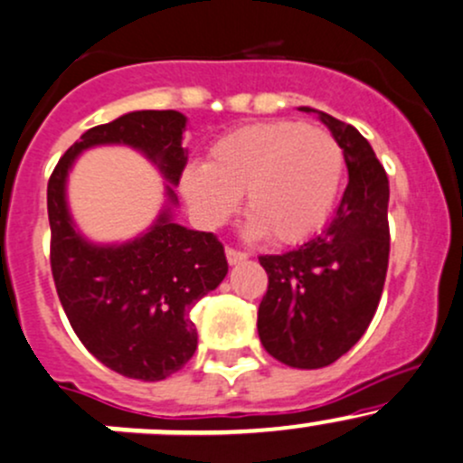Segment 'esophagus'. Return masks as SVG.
<instances>
[{
	"mask_svg": "<svg viewBox=\"0 0 463 463\" xmlns=\"http://www.w3.org/2000/svg\"><path fill=\"white\" fill-rule=\"evenodd\" d=\"M226 259H228V263H231V266H235V263L246 261L248 255H246V252H241V250H235V248H226Z\"/></svg>",
	"mask_w": 463,
	"mask_h": 463,
	"instance_id": "34e87169",
	"label": "esophagus"
}]
</instances>
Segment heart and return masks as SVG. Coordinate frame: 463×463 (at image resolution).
<instances>
[{
    "label": "heart",
    "instance_id": "heart-1",
    "mask_svg": "<svg viewBox=\"0 0 463 463\" xmlns=\"http://www.w3.org/2000/svg\"><path fill=\"white\" fill-rule=\"evenodd\" d=\"M345 154L329 131L294 120L232 129L213 142L208 162L189 165L182 193L193 215L215 228L243 193L246 235L298 243L323 226L336 202Z\"/></svg>",
    "mask_w": 463,
    "mask_h": 463
}]
</instances>
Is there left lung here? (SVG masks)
<instances>
[{
  "instance_id": "1",
  "label": "left lung",
  "mask_w": 463,
  "mask_h": 463,
  "mask_svg": "<svg viewBox=\"0 0 463 463\" xmlns=\"http://www.w3.org/2000/svg\"><path fill=\"white\" fill-rule=\"evenodd\" d=\"M340 142L349 182L332 222L303 246L263 255L268 292L257 329L266 352L297 369L336 363L372 323L389 266V180L352 125L312 108Z\"/></svg>"
}]
</instances>
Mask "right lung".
<instances>
[{"instance_id":"obj_1","label":"right lung","mask_w":463,"mask_h":463,"mask_svg":"<svg viewBox=\"0 0 463 463\" xmlns=\"http://www.w3.org/2000/svg\"><path fill=\"white\" fill-rule=\"evenodd\" d=\"M180 111H129L91 127L74 142L48 182L50 266L54 286L76 336L105 367L125 378H169L197 349L191 307L228 272L223 246L213 232L191 231L174 220V186L186 166ZM123 144L140 150L165 177L167 204L134 241L94 244L69 215L67 175L91 146Z\"/></svg>"}]
</instances>
